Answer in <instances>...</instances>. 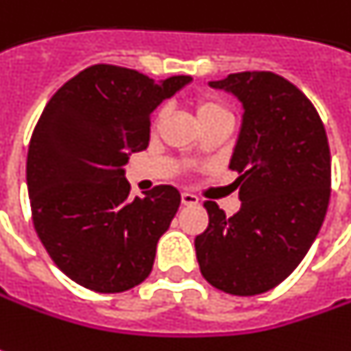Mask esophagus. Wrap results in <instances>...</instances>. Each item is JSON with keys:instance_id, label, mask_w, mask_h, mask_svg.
<instances>
[{"instance_id": "1", "label": "esophagus", "mask_w": 351, "mask_h": 351, "mask_svg": "<svg viewBox=\"0 0 351 351\" xmlns=\"http://www.w3.org/2000/svg\"><path fill=\"white\" fill-rule=\"evenodd\" d=\"M181 203L183 204H197L199 203V197L197 195H193V193H181Z\"/></svg>"}]
</instances>
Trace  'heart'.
<instances>
[{
  "mask_svg": "<svg viewBox=\"0 0 351 351\" xmlns=\"http://www.w3.org/2000/svg\"><path fill=\"white\" fill-rule=\"evenodd\" d=\"M195 114H197V119L201 121V125L206 123V121H213V119H218V117H230V112L220 100L216 98H210V96H201L197 102H195ZM162 115L164 112L158 110L154 117H152V127L156 129L162 121Z\"/></svg>",
  "mask_w": 351,
  "mask_h": 351,
  "instance_id": "heart-1",
  "label": "heart"
}]
</instances>
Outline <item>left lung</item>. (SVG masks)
I'll list each match as a JSON object with an SVG mask.
<instances>
[{
    "label": "left lung",
    "mask_w": 351,
    "mask_h": 351,
    "mask_svg": "<svg viewBox=\"0 0 351 351\" xmlns=\"http://www.w3.org/2000/svg\"><path fill=\"white\" fill-rule=\"evenodd\" d=\"M210 86L243 102L230 170L241 208L234 216L204 201L208 228L195 237L204 280L232 295L276 288L307 255L330 199V148L305 94L270 71L232 73Z\"/></svg>",
    "instance_id": "1"
}]
</instances>
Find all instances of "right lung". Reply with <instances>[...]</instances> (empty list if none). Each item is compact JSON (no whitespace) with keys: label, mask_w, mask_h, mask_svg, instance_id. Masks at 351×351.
<instances>
[{"label":"right lung","mask_w":351,"mask_h":351,"mask_svg":"<svg viewBox=\"0 0 351 351\" xmlns=\"http://www.w3.org/2000/svg\"><path fill=\"white\" fill-rule=\"evenodd\" d=\"M189 81L156 82L98 63L65 82L40 115L27 156L32 224L58 269L82 288L119 293L150 274L181 195L156 185L131 199L123 168L148 147L152 110Z\"/></svg>","instance_id":"right-lung-1"}]
</instances>
